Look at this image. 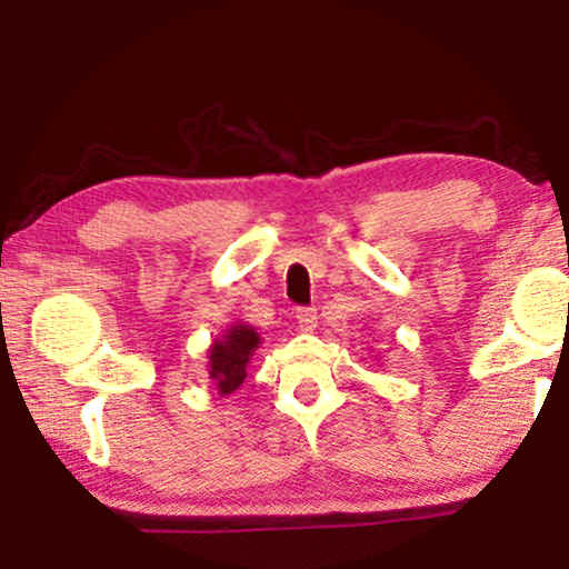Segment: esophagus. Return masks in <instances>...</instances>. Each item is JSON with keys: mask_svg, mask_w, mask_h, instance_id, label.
<instances>
[{"mask_svg": "<svg viewBox=\"0 0 569 569\" xmlns=\"http://www.w3.org/2000/svg\"><path fill=\"white\" fill-rule=\"evenodd\" d=\"M296 323L301 331H313L316 329V308H308V306L296 308Z\"/></svg>", "mask_w": 569, "mask_h": 569, "instance_id": "34e87169", "label": "esophagus"}]
</instances>
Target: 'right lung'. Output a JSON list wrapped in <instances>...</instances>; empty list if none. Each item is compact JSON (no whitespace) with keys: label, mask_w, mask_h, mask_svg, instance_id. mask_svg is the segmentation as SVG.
Listing matches in <instances>:
<instances>
[{"label":"right lung","mask_w":569,"mask_h":569,"mask_svg":"<svg viewBox=\"0 0 569 569\" xmlns=\"http://www.w3.org/2000/svg\"><path fill=\"white\" fill-rule=\"evenodd\" d=\"M258 343H261V336L253 326L246 323L230 326L223 339L213 341L208 351V366L218 393H233L246 381V369Z\"/></svg>","instance_id":"1"}]
</instances>
